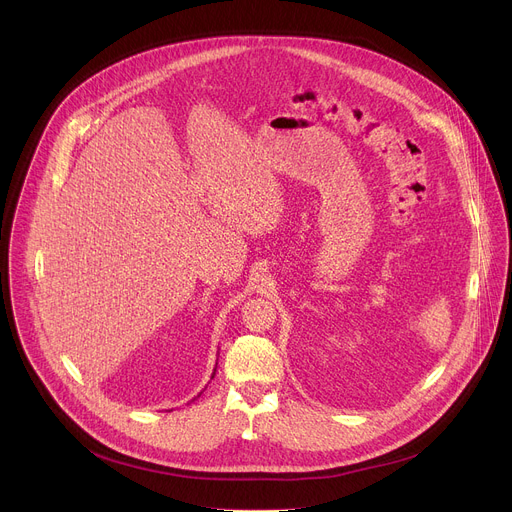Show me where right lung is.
Listing matches in <instances>:
<instances>
[{
	"label": "right lung",
	"instance_id": "1",
	"mask_svg": "<svg viewBox=\"0 0 512 512\" xmlns=\"http://www.w3.org/2000/svg\"><path fill=\"white\" fill-rule=\"evenodd\" d=\"M214 371H216V369H214ZM212 377H214V373H212Z\"/></svg>",
	"mask_w": 512,
	"mask_h": 512
}]
</instances>
